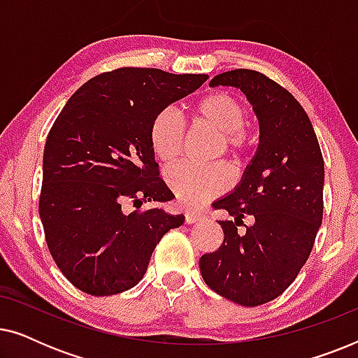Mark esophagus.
I'll return each mask as SVG.
<instances>
[{
    "label": "esophagus",
    "instance_id": "esophagus-1",
    "mask_svg": "<svg viewBox=\"0 0 358 358\" xmlns=\"http://www.w3.org/2000/svg\"><path fill=\"white\" fill-rule=\"evenodd\" d=\"M202 218H203V213L199 212V210H187V212H185V222L187 223H195Z\"/></svg>",
    "mask_w": 358,
    "mask_h": 358
}]
</instances>
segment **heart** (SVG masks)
<instances>
[{"label": "heart", "mask_w": 358, "mask_h": 358, "mask_svg": "<svg viewBox=\"0 0 358 358\" xmlns=\"http://www.w3.org/2000/svg\"><path fill=\"white\" fill-rule=\"evenodd\" d=\"M192 117L195 124L220 135L215 156L227 155L234 171H241L249 163L256 138L246 125V107L236 96L227 91L208 92L194 104ZM150 145L156 158L166 164L182 155L184 125L174 110L164 109L155 115L150 125ZM164 179L178 200L194 205L224 192L229 185V171L223 163L178 164L166 171Z\"/></svg>", "instance_id": "b5f03b06"}]
</instances>
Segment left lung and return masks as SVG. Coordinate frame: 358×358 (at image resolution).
<instances>
[{
	"mask_svg": "<svg viewBox=\"0 0 358 358\" xmlns=\"http://www.w3.org/2000/svg\"><path fill=\"white\" fill-rule=\"evenodd\" d=\"M210 85L234 86L246 94L261 138L238 187L213 202L234 222H218L223 243L200 257V272L227 300L264 305L290 287L315 246L324 208V161L305 109L264 73L239 68L220 73ZM246 214L255 224L238 234Z\"/></svg>",
	"mask_w": 358,
	"mask_h": 358,
	"instance_id": "left-lung-1",
	"label": "left lung"
}]
</instances>
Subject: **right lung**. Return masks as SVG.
<instances>
[{"label":"right lung","mask_w":358,"mask_h":358,"mask_svg":"<svg viewBox=\"0 0 358 358\" xmlns=\"http://www.w3.org/2000/svg\"><path fill=\"white\" fill-rule=\"evenodd\" d=\"M207 75L124 66L85 83L48 131L38 213L53 261L92 296L135 287L156 244L184 215L143 202L173 199L150 145L151 120ZM131 201L137 210L124 212Z\"/></svg>","instance_id":"obj_1"}]
</instances>
